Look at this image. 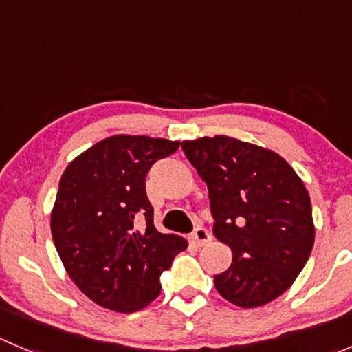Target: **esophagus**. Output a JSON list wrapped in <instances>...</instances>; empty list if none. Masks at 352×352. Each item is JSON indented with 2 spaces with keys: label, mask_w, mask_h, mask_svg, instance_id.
I'll return each mask as SVG.
<instances>
[{
  "label": "esophagus",
  "mask_w": 352,
  "mask_h": 352,
  "mask_svg": "<svg viewBox=\"0 0 352 352\" xmlns=\"http://www.w3.org/2000/svg\"><path fill=\"white\" fill-rule=\"evenodd\" d=\"M190 240H192L197 247H202V245H206L211 240V233H209L204 226H197L192 232V235H190Z\"/></svg>",
  "instance_id": "obj_1"
}]
</instances>
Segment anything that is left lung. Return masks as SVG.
I'll return each mask as SVG.
<instances>
[{"instance_id":"8db88e82","label":"left lung","mask_w":352,"mask_h":352,"mask_svg":"<svg viewBox=\"0 0 352 352\" xmlns=\"http://www.w3.org/2000/svg\"><path fill=\"white\" fill-rule=\"evenodd\" d=\"M206 182L214 236L233 252L214 276L218 293L242 308L262 307L294 283L315 242L303 182L278 153L228 136L184 141Z\"/></svg>"}]
</instances>
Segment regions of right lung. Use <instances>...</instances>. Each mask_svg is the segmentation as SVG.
Listing matches in <instances>:
<instances>
[{"instance_id": "right-lung-1", "label": "right lung", "mask_w": 352, "mask_h": 352, "mask_svg": "<svg viewBox=\"0 0 352 352\" xmlns=\"http://www.w3.org/2000/svg\"><path fill=\"white\" fill-rule=\"evenodd\" d=\"M179 141L107 138L73 160L59 180L51 232L73 283L100 307L131 314L160 294V276L186 250L182 236L160 233L146 175Z\"/></svg>"}]
</instances>
